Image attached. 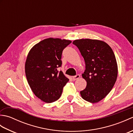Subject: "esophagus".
Here are the masks:
<instances>
[{
    "instance_id": "esophagus-1",
    "label": "esophagus",
    "mask_w": 133,
    "mask_h": 133,
    "mask_svg": "<svg viewBox=\"0 0 133 133\" xmlns=\"http://www.w3.org/2000/svg\"><path fill=\"white\" fill-rule=\"evenodd\" d=\"M79 78H80V75H79V74H77V75L74 76V77H72V79L74 81L78 79Z\"/></svg>"
}]
</instances>
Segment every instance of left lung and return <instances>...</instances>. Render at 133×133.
Listing matches in <instances>:
<instances>
[{"instance_id": "8db88e82", "label": "left lung", "mask_w": 133, "mask_h": 133, "mask_svg": "<svg viewBox=\"0 0 133 133\" xmlns=\"http://www.w3.org/2000/svg\"><path fill=\"white\" fill-rule=\"evenodd\" d=\"M72 43L79 50L84 58L86 70L82 77L86 87L80 92L83 99L97 103L109 94L117 81L118 66L111 48L99 40L82 39Z\"/></svg>"}]
</instances>
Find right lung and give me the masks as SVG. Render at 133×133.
<instances>
[{
  "mask_svg": "<svg viewBox=\"0 0 133 133\" xmlns=\"http://www.w3.org/2000/svg\"><path fill=\"white\" fill-rule=\"evenodd\" d=\"M71 43L66 39L47 38L36 44L28 54L25 63L27 82L34 94L44 102L58 100L69 81L58 68L62 63V51Z\"/></svg>",
  "mask_w": 133,
  "mask_h": 133,
  "instance_id": "right-lung-1",
  "label": "right lung"
}]
</instances>
